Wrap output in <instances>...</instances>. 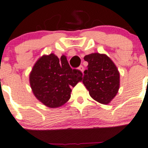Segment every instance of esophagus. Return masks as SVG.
Returning a JSON list of instances; mask_svg holds the SVG:
<instances>
[{
    "label": "esophagus",
    "instance_id": "34e87169",
    "mask_svg": "<svg viewBox=\"0 0 148 148\" xmlns=\"http://www.w3.org/2000/svg\"><path fill=\"white\" fill-rule=\"evenodd\" d=\"M79 70H80L81 71H82V73H83V71H84V67L82 66H79Z\"/></svg>",
    "mask_w": 148,
    "mask_h": 148
}]
</instances>
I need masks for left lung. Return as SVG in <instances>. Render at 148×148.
I'll return each instance as SVG.
<instances>
[{"instance_id": "left-lung-1", "label": "left lung", "mask_w": 148, "mask_h": 148, "mask_svg": "<svg viewBox=\"0 0 148 148\" xmlns=\"http://www.w3.org/2000/svg\"><path fill=\"white\" fill-rule=\"evenodd\" d=\"M88 63L84 71L82 82L90 96L103 104L110 103L118 93L120 86V74L115 65L106 55L92 53L85 55Z\"/></svg>"}]
</instances>
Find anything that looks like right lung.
<instances>
[{"label":"right lung","instance_id":"obj_1","mask_svg":"<svg viewBox=\"0 0 148 148\" xmlns=\"http://www.w3.org/2000/svg\"><path fill=\"white\" fill-rule=\"evenodd\" d=\"M82 73L72 69L66 56L55 55L40 58L30 74L34 94L45 106L55 108L63 105L71 97V87L82 81Z\"/></svg>","mask_w":148,"mask_h":148}]
</instances>
